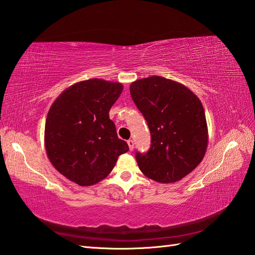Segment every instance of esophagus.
Masks as SVG:
<instances>
[{
    "label": "esophagus",
    "mask_w": 255,
    "mask_h": 255,
    "mask_svg": "<svg viewBox=\"0 0 255 255\" xmlns=\"http://www.w3.org/2000/svg\"><path fill=\"white\" fill-rule=\"evenodd\" d=\"M128 145L129 150H133L134 149V140L133 139H128Z\"/></svg>",
    "instance_id": "34e87169"
}]
</instances>
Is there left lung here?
Returning a JSON list of instances; mask_svg holds the SVG:
<instances>
[{"instance_id": "obj_1", "label": "left lung", "mask_w": 255, "mask_h": 255, "mask_svg": "<svg viewBox=\"0 0 255 255\" xmlns=\"http://www.w3.org/2000/svg\"><path fill=\"white\" fill-rule=\"evenodd\" d=\"M129 93L151 135L149 150L136 152L138 168L157 182H177L206 152L208 129L201 100L183 84L161 76L133 82Z\"/></svg>"}]
</instances>
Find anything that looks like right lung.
<instances>
[{
    "label": "right lung",
    "mask_w": 255,
    "mask_h": 255,
    "mask_svg": "<svg viewBox=\"0 0 255 255\" xmlns=\"http://www.w3.org/2000/svg\"><path fill=\"white\" fill-rule=\"evenodd\" d=\"M122 90L121 83L92 78L67 87L51 105L44 128L47 156L72 182H100L128 150L109 118Z\"/></svg>",
    "instance_id": "add662e5"
}]
</instances>
